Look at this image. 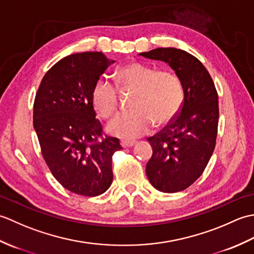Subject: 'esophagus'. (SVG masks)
I'll use <instances>...</instances> for the list:
<instances>
[{
  "instance_id": "esophagus-1",
  "label": "esophagus",
  "mask_w": 254,
  "mask_h": 254,
  "mask_svg": "<svg viewBox=\"0 0 254 254\" xmlns=\"http://www.w3.org/2000/svg\"><path fill=\"white\" fill-rule=\"evenodd\" d=\"M121 146L127 148V147H132L133 145H135V141H127V139H124V141H121Z\"/></svg>"
}]
</instances>
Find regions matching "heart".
Returning <instances> with one entry per match:
<instances>
[{
    "label": "heart",
    "instance_id": "obj_1",
    "mask_svg": "<svg viewBox=\"0 0 254 254\" xmlns=\"http://www.w3.org/2000/svg\"><path fill=\"white\" fill-rule=\"evenodd\" d=\"M117 85L101 77L91 91V102L100 118L108 119L118 109L119 90L133 93L132 110L119 113L107 127L111 135L136 138L149 132L154 123L163 127L174 121L185 101V87L179 75L171 69H157L141 62L121 66Z\"/></svg>",
    "mask_w": 254,
    "mask_h": 254
}]
</instances>
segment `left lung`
I'll return each instance as SVG.
<instances>
[{
    "mask_svg": "<svg viewBox=\"0 0 254 254\" xmlns=\"http://www.w3.org/2000/svg\"><path fill=\"white\" fill-rule=\"evenodd\" d=\"M141 56L168 63L185 87V101L174 121L148 137L153 155L146 165L157 190H186L203 174L216 145L218 94L208 71L195 57L176 48H157Z\"/></svg>",
    "mask_w": 254,
    "mask_h": 254,
    "instance_id": "obj_1",
    "label": "left lung"
}]
</instances>
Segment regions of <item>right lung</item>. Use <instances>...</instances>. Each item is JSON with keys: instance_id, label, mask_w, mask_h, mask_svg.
<instances>
[{"instance_id": "obj_1", "label": "right lung", "mask_w": 254, "mask_h": 254, "mask_svg": "<svg viewBox=\"0 0 254 254\" xmlns=\"http://www.w3.org/2000/svg\"><path fill=\"white\" fill-rule=\"evenodd\" d=\"M115 61L101 52L75 53L56 63L35 97L34 127L53 177L78 195L97 196L112 183V156L122 147L108 136L91 102V91Z\"/></svg>"}]
</instances>
